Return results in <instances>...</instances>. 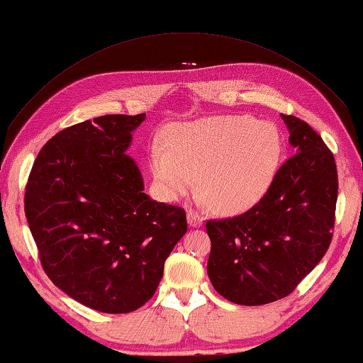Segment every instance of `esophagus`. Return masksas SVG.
Wrapping results in <instances>:
<instances>
[{
	"instance_id": "obj_1",
	"label": "esophagus",
	"mask_w": 363,
	"mask_h": 363,
	"mask_svg": "<svg viewBox=\"0 0 363 363\" xmlns=\"http://www.w3.org/2000/svg\"><path fill=\"white\" fill-rule=\"evenodd\" d=\"M187 223L190 227H200L201 224H203V218H201V214L190 210L187 213Z\"/></svg>"
}]
</instances>
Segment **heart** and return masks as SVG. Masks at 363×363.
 <instances>
[{
  "label": "heart",
  "mask_w": 363,
  "mask_h": 363,
  "mask_svg": "<svg viewBox=\"0 0 363 363\" xmlns=\"http://www.w3.org/2000/svg\"><path fill=\"white\" fill-rule=\"evenodd\" d=\"M169 145L153 143L150 169L168 200L200 187L216 210L240 213L262 199L281 153L280 133L269 121L251 116H211L171 131Z\"/></svg>",
  "instance_id": "b5f03b06"
}]
</instances>
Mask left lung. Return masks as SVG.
Segmentation results:
<instances>
[{"mask_svg":"<svg viewBox=\"0 0 363 363\" xmlns=\"http://www.w3.org/2000/svg\"><path fill=\"white\" fill-rule=\"evenodd\" d=\"M294 155L266 195L240 216L208 220V277L220 296L262 306L290 294L333 237L337 171L333 153L306 121L281 113Z\"/></svg>","mask_w":363,"mask_h":363,"instance_id":"left-lung-1","label":"left lung"}]
</instances>
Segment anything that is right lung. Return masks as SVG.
<instances>
[{
  "instance_id": "1",
  "label": "right lung",
  "mask_w": 363,
  "mask_h": 363,
  "mask_svg": "<svg viewBox=\"0 0 363 363\" xmlns=\"http://www.w3.org/2000/svg\"><path fill=\"white\" fill-rule=\"evenodd\" d=\"M139 115L65 128L36 157L26 216L52 284L106 314L136 311L157 291L164 261L187 232L186 211L144 194L126 150Z\"/></svg>"
}]
</instances>
